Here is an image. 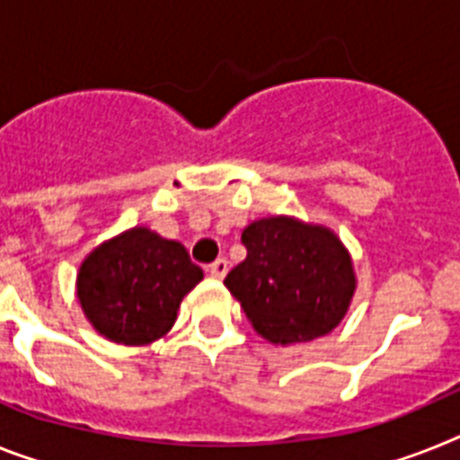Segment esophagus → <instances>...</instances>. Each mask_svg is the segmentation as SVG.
Segmentation results:
<instances>
[{
  "label": "esophagus",
  "instance_id": "obj_1",
  "mask_svg": "<svg viewBox=\"0 0 460 460\" xmlns=\"http://www.w3.org/2000/svg\"><path fill=\"white\" fill-rule=\"evenodd\" d=\"M226 271H229V261L224 260V257H219L217 261H212V264L208 266V273H210L212 278H217V280H222V278L226 276Z\"/></svg>",
  "mask_w": 460,
  "mask_h": 460
}]
</instances>
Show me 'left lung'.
Returning <instances> with one entry per match:
<instances>
[{
	"mask_svg": "<svg viewBox=\"0 0 460 460\" xmlns=\"http://www.w3.org/2000/svg\"><path fill=\"white\" fill-rule=\"evenodd\" d=\"M243 243L248 257L224 285L266 341H314L349 314L358 278L350 252L330 226L271 215L250 222Z\"/></svg>",
	"mask_w": 460,
	"mask_h": 460,
	"instance_id": "8db88e82",
	"label": "left lung"
}]
</instances>
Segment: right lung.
<instances>
[{
	"instance_id": "1",
	"label": "right lung",
	"mask_w": 460,
	"mask_h": 460,
	"mask_svg": "<svg viewBox=\"0 0 460 460\" xmlns=\"http://www.w3.org/2000/svg\"><path fill=\"white\" fill-rule=\"evenodd\" d=\"M203 280L182 243L133 226L86 254L76 296L93 330L123 346L165 337L184 296Z\"/></svg>"
}]
</instances>
